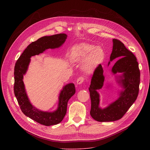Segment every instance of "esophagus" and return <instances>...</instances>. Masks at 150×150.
<instances>
[{"instance_id":"obj_1","label":"esophagus","mask_w":150,"mask_h":150,"mask_svg":"<svg viewBox=\"0 0 150 150\" xmlns=\"http://www.w3.org/2000/svg\"><path fill=\"white\" fill-rule=\"evenodd\" d=\"M83 81H84V79H83V77L81 76V77L78 78L77 79V80H76V83H77V85H80V84L82 83V82H83Z\"/></svg>"}]
</instances>
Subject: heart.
<instances>
[{
    "instance_id": "obj_1",
    "label": "heart",
    "mask_w": 150,
    "mask_h": 150,
    "mask_svg": "<svg viewBox=\"0 0 150 150\" xmlns=\"http://www.w3.org/2000/svg\"><path fill=\"white\" fill-rule=\"evenodd\" d=\"M69 58L72 62H81V69L86 74H91L104 62V50L99 46L88 43H80L73 46Z\"/></svg>"
}]
</instances>
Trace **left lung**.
<instances>
[{"label":"left lung","mask_w":150,"mask_h":150,"mask_svg":"<svg viewBox=\"0 0 150 150\" xmlns=\"http://www.w3.org/2000/svg\"><path fill=\"white\" fill-rule=\"evenodd\" d=\"M112 41L113 49L108 66L113 60L118 59L111 72L115 75L116 82L121 87L118 92L119 97L104 108L100 106V96L97 90L103 88L104 81L101 65L94 72L88 88L91 101L90 115L94 120L101 122L121 119L135 101L139 93L140 71L136 57L120 41L117 39ZM110 87L112 85L109 83L106 89H110Z\"/></svg>","instance_id":"8db88e82"}]
</instances>
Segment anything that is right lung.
<instances>
[{
    "label": "right lung",
    "mask_w": 150,
    "mask_h": 150,
    "mask_svg": "<svg viewBox=\"0 0 150 150\" xmlns=\"http://www.w3.org/2000/svg\"><path fill=\"white\" fill-rule=\"evenodd\" d=\"M68 35L59 34L42 37L28 46L16 62L14 68V94L23 113L34 121L45 126L54 125L62 121L65 117L69 100L75 93L74 83H68L62 87L58 97L57 109L53 112L41 110L33 105L27 95L23 81L31 62V57L43 53L49 49L60 47L65 42Z\"/></svg>",
    "instance_id": "1"
}]
</instances>
